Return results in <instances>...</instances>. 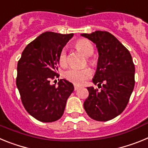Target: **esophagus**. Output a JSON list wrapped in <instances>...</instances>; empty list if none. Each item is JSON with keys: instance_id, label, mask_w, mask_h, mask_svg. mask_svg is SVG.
Returning a JSON list of instances; mask_svg holds the SVG:
<instances>
[{"instance_id": "34e87169", "label": "esophagus", "mask_w": 148, "mask_h": 148, "mask_svg": "<svg viewBox=\"0 0 148 148\" xmlns=\"http://www.w3.org/2000/svg\"><path fill=\"white\" fill-rule=\"evenodd\" d=\"M79 88H81L80 86H78V85H74V89H75V90H78Z\"/></svg>"}]
</instances>
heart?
Wrapping results in <instances>:
<instances>
[{
    "label": "heart",
    "instance_id": "b5f03b06",
    "mask_svg": "<svg viewBox=\"0 0 148 148\" xmlns=\"http://www.w3.org/2000/svg\"><path fill=\"white\" fill-rule=\"evenodd\" d=\"M75 47L86 57H89L92 55L94 52L92 44L86 39H82L78 40L75 44ZM87 61L92 65L95 64L94 61L91 59H87ZM58 63L61 66H66L67 56H66V50L65 49H61L58 55ZM91 75H92V70L88 67H84L81 69L70 68L65 71L64 74V76L66 80L70 81V82L77 85L83 84L89 78L91 77Z\"/></svg>",
    "mask_w": 148,
    "mask_h": 148
}]
</instances>
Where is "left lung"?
Wrapping results in <instances>:
<instances>
[{
  "label": "left lung",
  "instance_id": "8db88e82",
  "mask_svg": "<svg viewBox=\"0 0 148 148\" xmlns=\"http://www.w3.org/2000/svg\"><path fill=\"white\" fill-rule=\"evenodd\" d=\"M82 36L96 45L99 53L97 69L92 78L101 90L87 87L89 96L84 108L95 121L113 119L126 108L135 85V66L128 49L114 35L105 31H95Z\"/></svg>",
  "mask_w": 148,
  "mask_h": 148
}]
</instances>
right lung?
Segmentation results:
<instances>
[{
  "instance_id": "right-lung-1",
  "label": "right lung",
  "mask_w": 148,
  "mask_h": 148,
  "mask_svg": "<svg viewBox=\"0 0 148 148\" xmlns=\"http://www.w3.org/2000/svg\"><path fill=\"white\" fill-rule=\"evenodd\" d=\"M73 33L46 32L23 49L18 62L16 85L26 110L42 122L57 121L64 112L74 86L66 79L56 84L50 80L59 76L58 55Z\"/></svg>"
}]
</instances>
